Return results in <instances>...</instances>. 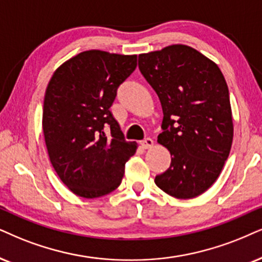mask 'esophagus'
I'll use <instances>...</instances> for the list:
<instances>
[{
  "instance_id": "34e87169",
  "label": "esophagus",
  "mask_w": 262,
  "mask_h": 262,
  "mask_svg": "<svg viewBox=\"0 0 262 262\" xmlns=\"http://www.w3.org/2000/svg\"><path fill=\"white\" fill-rule=\"evenodd\" d=\"M140 145L142 148H145V150H146V148H151L152 146H154V140H152L151 138H146L145 140H142L140 142Z\"/></svg>"
}]
</instances>
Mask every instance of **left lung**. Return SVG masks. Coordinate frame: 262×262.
Wrapping results in <instances>:
<instances>
[{
  "instance_id": "8db88e82",
  "label": "left lung",
  "mask_w": 262,
  "mask_h": 262,
  "mask_svg": "<svg viewBox=\"0 0 262 262\" xmlns=\"http://www.w3.org/2000/svg\"><path fill=\"white\" fill-rule=\"evenodd\" d=\"M139 70L160 98L163 132L157 141L171 156L170 167L155 183L180 200L200 196L219 178L232 146V111L223 72L185 45L140 54Z\"/></svg>"
}]
</instances>
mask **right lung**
<instances>
[{
    "label": "right lung",
    "instance_id": "add662e5",
    "mask_svg": "<svg viewBox=\"0 0 262 262\" xmlns=\"http://www.w3.org/2000/svg\"><path fill=\"white\" fill-rule=\"evenodd\" d=\"M135 68L137 55L93 49L59 66L47 85L42 127L49 160L79 197L98 198L116 190L137 151L138 144L125 141L110 111L118 87Z\"/></svg>",
    "mask_w": 262,
    "mask_h": 262
}]
</instances>
